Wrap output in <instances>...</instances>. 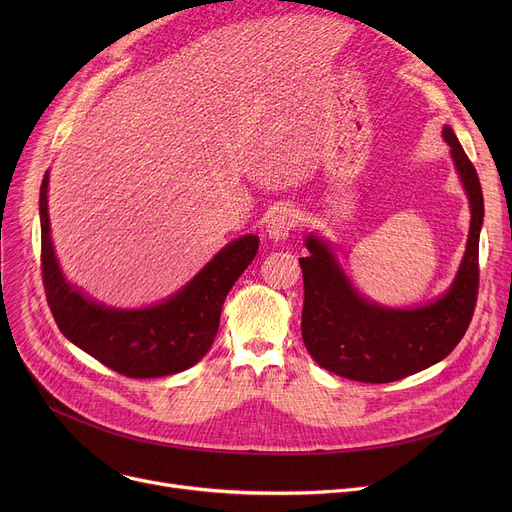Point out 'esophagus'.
<instances>
[{"label": "esophagus", "instance_id": "1", "mask_svg": "<svg viewBox=\"0 0 512 512\" xmlns=\"http://www.w3.org/2000/svg\"><path fill=\"white\" fill-rule=\"evenodd\" d=\"M299 226V213L290 205H278L272 215H270V224H267V232H270L272 238H286L294 228Z\"/></svg>", "mask_w": 512, "mask_h": 512}]
</instances>
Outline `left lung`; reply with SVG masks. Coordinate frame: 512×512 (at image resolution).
I'll return each mask as SVG.
<instances>
[{
	"label": "left lung",
	"mask_w": 512,
	"mask_h": 512,
	"mask_svg": "<svg viewBox=\"0 0 512 512\" xmlns=\"http://www.w3.org/2000/svg\"><path fill=\"white\" fill-rule=\"evenodd\" d=\"M442 134L471 201L467 251L442 299L409 311L371 305L348 284L324 242L307 238L309 257L299 259L305 282L303 342L319 367L342 378L365 384L407 378L450 355L471 324L479 290L483 195L475 166L454 130L444 126Z\"/></svg>",
	"instance_id": "obj_1"
}]
</instances>
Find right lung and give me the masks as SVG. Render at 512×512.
Segmentation results:
<instances>
[{"label":"right lung","instance_id":"1","mask_svg":"<svg viewBox=\"0 0 512 512\" xmlns=\"http://www.w3.org/2000/svg\"><path fill=\"white\" fill-rule=\"evenodd\" d=\"M47 184L49 172L39 193L41 276L60 332L126 378H161L201 361L218 334L226 294L255 259L259 238L249 234L230 242L166 303L143 311L107 309L74 290L60 272L49 236Z\"/></svg>","mask_w":512,"mask_h":512}]
</instances>
